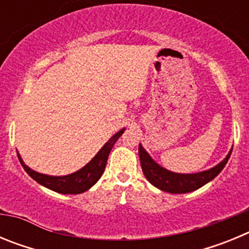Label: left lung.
I'll use <instances>...</instances> for the list:
<instances>
[{
    "label": "left lung",
    "instance_id": "8db88e82",
    "mask_svg": "<svg viewBox=\"0 0 249 249\" xmlns=\"http://www.w3.org/2000/svg\"><path fill=\"white\" fill-rule=\"evenodd\" d=\"M231 153H232V149L221 163L208 169V171L193 173V175H181V173L167 171L166 168L160 167V164L156 163L155 160L149 157V155L144 151L143 147L141 144L138 146L141 167H142V171H143L148 182L155 187H157V188H160V191H164V192L168 193H188L201 188L202 186L212 181L213 178L219 175V172L227 164Z\"/></svg>",
    "mask_w": 249,
    "mask_h": 249
}]
</instances>
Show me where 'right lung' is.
I'll use <instances>...</instances> for the list:
<instances>
[{"instance_id":"1","label":"right lung","mask_w":249,"mask_h":249,"mask_svg":"<svg viewBox=\"0 0 249 249\" xmlns=\"http://www.w3.org/2000/svg\"><path fill=\"white\" fill-rule=\"evenodd\" d=\"M123 132H124V129H121L120 132H117L101 148V151L98 152L97 155L94 156L93 160L89 163L86 164L83 168H81L77 172L72 173V175L62 176V177L41 175V173L36 172V171H32V169L28 168L23 163V160L19 157L18 153H17V156H18L19 162H21L23 169L28 173V176L34 178L35 181L38 182L39 184L47 187V188L54 191V192L63 193V195H78V193L86 192L87 190H89L100 179L101 176L105 172L106 163H107V160H108L109 152H111L113 144L116 143V141L122 136Z\"/></svg>"}]
</instances>
